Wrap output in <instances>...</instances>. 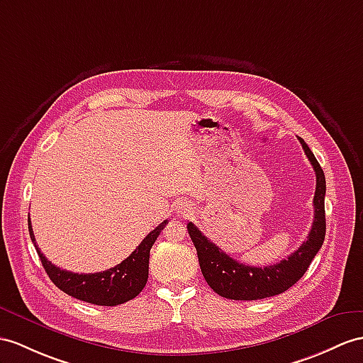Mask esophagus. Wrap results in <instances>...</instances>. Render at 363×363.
<instances>
[{"instance_id": "esophagus-1", "label": "esophagus", "mask_w": 363, "mask_h": 363, "mask_svg": "<svg viewBox=\"0 0 363 363\" xmlns=\"http://www.w3.org/2000/svg\"><path fill=\"white\" fill-rule=\"evenodd\" d=\"M175 211H177V214H180L183 217H189V216H192L194 208L189 201H179L175 206Z\"/></svg>"}]
</instances>
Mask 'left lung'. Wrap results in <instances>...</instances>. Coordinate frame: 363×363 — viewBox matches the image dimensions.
I'll list each match as a JSON object with an SVG mask.
<instances>
[{
  "instance_id": "left-lung-1",
  "label": "left lung",
  "mask_w": 363,
  "mask_h": 363,
  "mask_svg": "<svg viewBox=\"0 0 363 363\" xmlns=\"http://www.w3.org/2000/svg\"><path fill=\"white\" fill-rule=\"evenodd\" d=\"M298 140L315 172L314 220L306 240L297 251L288 255V259L263 268L250 267L229 257L216 243L208 240V237L203 235L196 225L188 223V233L197 250L203 277L218 296L231 300H260L285 293L302 279L309 263L322 248L326 231L325 174L311 149L302 138Z\"/></svg>"
}]
</instances>
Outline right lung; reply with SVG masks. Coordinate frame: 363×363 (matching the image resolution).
<instances>
[{"label":"right lung","instance_id":"obj_1","mask_svg":"<svg viewBox=\"0 0 363 363\" xmlns=\"http://www.w3.org/2000/svg\"><path fill=\"white\" fill-rule=\"evenodd\" d=\"M28 223L29 234L35 248H37L40 260L55 286L65 291L69 296L83 300V302L100 306H115L137 297L141 293V289L145 288L149 274V252H151L157 237L164 229L167 220L158 225L154 231L149 233L143 238V242L137 246L135 251L128 259L118 263L117 267L94 274L70 272L50 263L44 257L37 246V242H35L30 217H28Z\"/></svg>","mask_w":363,"mask_h":363}]
</instances>
